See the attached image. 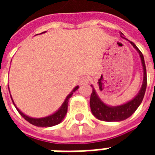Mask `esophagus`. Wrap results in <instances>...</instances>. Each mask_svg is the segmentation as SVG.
Masks as SVG:
<instances>
[{
	"mask_svg": "<svg viewBox=\"0 0 155 155\" xmlns=\"http://www.w3.org/2000/svg\"><path fill=\"white\" fill-rule=\"evenodd\" d=\"M89 81H90V77L87 76V75H84V76H83V77L81 78V84H88V83H89Z\"/></svg>",
	"mask_w": 155,
	"mask_h": 155,
	"instance_id": "1",
	"label": "esophagus"
}]
</instances>
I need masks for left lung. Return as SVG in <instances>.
<instances>
[{
    "mask_svg": "<svg viewBox=\"0 0 155 155\" xmlns=\"http://www.w3.org/2000/svg\"><path fill=\"white\" fill-rule=\"evenodd\" d=\"M130 42L139 52L140 59H141V63H142L143 70V80L142 87L140 89V92L132 101H129L126 104H124L122 105L111 107L104 104V102H102L101 99L98 97L94 87L92 86L93 89H92V93H91V100H90L91 110L92 114L100 120L113 122V121H121V120H126L127 118L131 116L135 112L143 101L147 86V74L144 59H143V54L141 53V51L138 49L136 45L134 44V42L132 41H130Z\"/></svg>",
    "mask_w": 155,
    "mask_h": 155,
    "instance_id": "8db88e82",
    "label": "left lung"
}]
</instances>
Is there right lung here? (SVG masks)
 <instances>
[{
  "instance_id": "right-lung-1",
  "label": "right lung",
  "mask_w": 155,
  "mask_h": 155,
  "mask_svg": "<svg viewBox=\"0 0 155 155\" xmlns=\"http://www.w3.org/2000/svg\"><path fill=\"white\" fill-rule=\"evenodd\" d=\"M42 33H43V32H42ZM78 88H79V86H76L73 91H71L70 94H68L67 97L65 98V100H64L63 104L61 105V107L55 113H54L53 114H51L50 116L45 117V118H39V119L31 118V117H29L27 116V115H25V114H23L21 111L18 108L15 106V103H14L13 100H12V96H11V98H12V102H13V104L15 105V107L16 108L17 111H18L19 113H20V114H21L26 121H28L29 123H31V124H33V125H35V126L38 127H51L54 126V125H56V124H60L61 121L63 120V119H64V116H65V114L67 113L68 102H69V100H70V98L72 96V94H73V93H74V91H77Z\"/></svg>"
}]
</instances>
